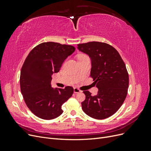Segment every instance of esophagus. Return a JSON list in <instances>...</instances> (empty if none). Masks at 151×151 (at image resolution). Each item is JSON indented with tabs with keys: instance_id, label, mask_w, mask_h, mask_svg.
Masks as SVG:
<instances>
[{
	"instance_id": "obj_1",
	"label": "esophagus",
	"mask_w": 151,
	"mask_h": 151,
	"mask_svg": "<svg viewBox=\"0 0 151 151\" xmlns=\"http://www.w3.org/2000/svg\"><path fill=\"white\" fill-rule=\"evenodd\" d=\"M74 93L77 94V93H81V91L80 89H79L78 88H74Z\"/></svg>"
}]
</instances>
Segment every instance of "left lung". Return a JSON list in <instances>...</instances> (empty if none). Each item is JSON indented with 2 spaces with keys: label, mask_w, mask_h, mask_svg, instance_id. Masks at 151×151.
Instances as JSON below:
<instances>
[{
  "label": "left lung",
  "mask_w": 151,
  "mask_h": 151,
  "mask_svg": "<svg viewBox=\"0 0 151 151\" xmlns=\"http://www.w3.org/2000/svg\"><path fill=\"white\" fill-rule=\"evenodd\" d=\"M77 48L91 60V77L98 89L92 96L84 91L86 99L82 108L88 116L103 120L115 114L124 102L129 78L124 62L117 50L107 43L92 42L78 44Z\"/></svg>",
  "instance_id": "1"
}]
</instances>
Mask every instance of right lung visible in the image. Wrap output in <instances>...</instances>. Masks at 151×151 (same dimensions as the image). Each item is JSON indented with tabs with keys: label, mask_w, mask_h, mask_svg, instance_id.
I'll return each mask as SVG.
<instances>
[{
	"label": "right lung",
	"mask_w": 151,
	"mask_h": 151,
	"mask_svg": "<svg viewBox=\"0 0 151 151\" xmlns=\"http://www.w3.org/2000/svg\"><path fill=\"white\" fill-rule=\"evenodd\" d=\"M75 50L71 45L45 42L35 47L26 57L21 70V91L27 106L36 116L52 120L63 113L62 105L72 96L74 89L52 88V76Z\"/></svg>",
	"instance_id": "1"
}]
</instances>
